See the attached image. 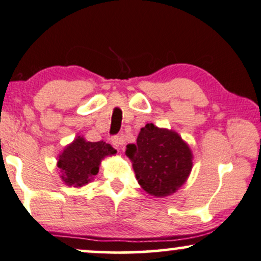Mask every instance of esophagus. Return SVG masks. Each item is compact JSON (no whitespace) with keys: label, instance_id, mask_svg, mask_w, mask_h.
Masks as SVG:
<instances>
[{"label":"esophagus","instance_id":"obj_1","mask_svg":"<svg viewBox=\"0 0 261 261\" xmlns=\"http://www.w3.org/2000/svg\"><path fill=\"white\" fill-rule=\"evenodd\" d=\"M111 142L115 148H118L124 143V140H123V137H121V136H113L111 138Z\"/></svg>","mask_w":261,"mask_h":261}]
</instances>
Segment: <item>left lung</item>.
Here are the masks:
<instances>
[{"label":"left lung","mask_w":261,"mask_h":261,"mask_svg":"<svg viewBox=\"0 0 261 261\" xmlns=\"http://www.w3.org/2000/svg\"><path fill=\"white\" fill-rule=\"evenodd\" d=\"M126 155L141 187L154 196L176 191L189 176L193 155L187 143L173 131L147 124L136 144H128Z\"/></svg>","instance_id":"left-lung-1"}]
</instances>
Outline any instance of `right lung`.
Here are the masks:
<instances>
[{"instance_id":"add662e5","label":"right lung","mask_w":261,"mask_h":261,"mask_svg":"<svg viewBox=\"0 0 261 261\" xmlns=\"http://www.w3.org/2000/svg\"><path fill=\"white\" fill-rule=\"evenodd\" d=\"M114 153L117 150L106 142H87L79 136L65 148L59 158L58 167L62 172L61 178L67 186H84L97 174L101 160Z\"/></svg>"}]
</instances>
